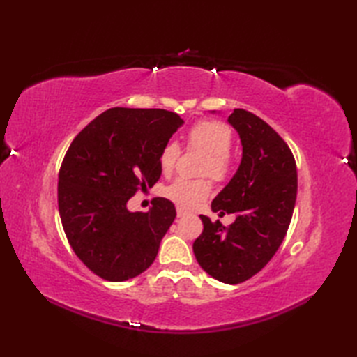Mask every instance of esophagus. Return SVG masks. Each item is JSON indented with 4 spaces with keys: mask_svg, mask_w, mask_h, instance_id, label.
<instances>
[{
    "mask_svg": "<svg viewBox=\"0 0 357 357\" xmlns=\"http://www.w3.org/2000/svg\"><path fill=\"white\" fill-rule=\"evenodd\" d=\"M176 215H178V218H184V216H187V211H185L184 208L178 207V210H176Z\"/></svg>",
    "mask_w": 357,
    "mask_h": 357,
    "instance_id": "obj_1",
    "label": "esophagus"
}]
</instances>
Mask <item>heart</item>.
Here are the masks:
<instances>
[{
    "mask_svg": "<svg viewBox=\"0 0 357 357\" xmlns=\"http://www.w3.org/2000/svg\"><path fill=\"white\" fill-rule=\"evenodd\" d=\"M233 135L225 124L219 121H199L187 135L188 149L199 150L206 153L201 165V174L222 183L231 174L233 158L230 153ZM181 153L178 142L169 141L159 153V169L164 174L173 172ZM210 193V183L207 179L178 178L164 188V196L183 208H193L198 202L206 199Z\"/></svg>",
    "mask_w": 357,
    "mask_h": 357,
    "instance_id": "1",
    "label": "heart"
}]
</instances>
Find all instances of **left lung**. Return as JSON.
<instances>
[{
    "instance_id": "1",
    "label": "left lung",
    "mask_w": 357,
    "mask_h": 357,
    "mask_svg": "<svg viewBox=\"0 0 357 357\" xmlns=\"http://www.w3.org/2000/svg\"><path fill=\"white\" fill-rule=\"evenodd\" d=\"M229 123L239 133L242 159L211 210L234 213L236 221L224 227L201 215L204 230L193 253L211 278L234 285L261 271L282 244L298 193V170L290 147L259 116L234 109Z\"/></svg>"
}]
</instances>
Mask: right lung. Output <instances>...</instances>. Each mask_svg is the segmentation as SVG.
Masks as SVG:
<instances>
[{"label": "right lung", "mask_w": 357, "mask_h": 357, "mask_svg": "<svg viewBox=\"0 0 357 357\" xmlns=\"http://www.w3.org/2000/svg\"><path fill=\"white\" fill-rule=\"evenodd\" d=\"M184 124L162 109L113 107L70 144L58 176V208L75 255L110 282L146 271L176 210L156 198L147 213L127 208L141 187L161 178L159 153Z\"/></svg>", "instance_id": "right-lung-1"}]
</instances>
